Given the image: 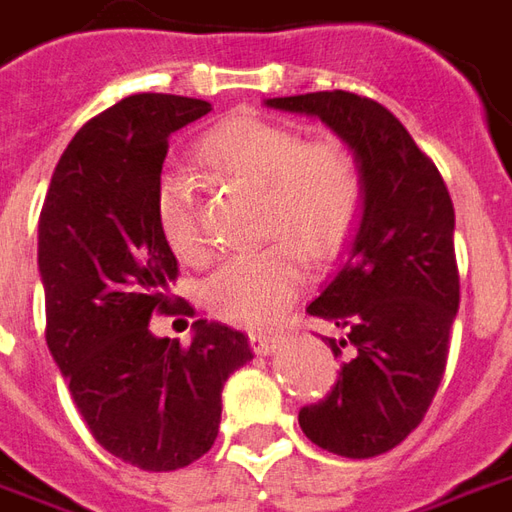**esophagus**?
<instances>
[{
    "label": "esophagus",
    "mask_w": 512,
    "mask_h": 512,
    "mask_svg": "<svg viewBox=\"0 0 512 512\" xmlns=\"http://www.w3.org/2000/svg\"><path fill=\"white\" fill-rule=\"evenodd\" d=\"M249 346H252L255 355H271L280 346V338L277 335H266V332H252L249 335Z\"/></svg>",
    "instance_id": "obj_1"
}]
</instances>
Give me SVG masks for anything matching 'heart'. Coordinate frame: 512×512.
I'll use <instances>...</instances> for the list:
<instances>
[{
  "label": "heart",
  "instance_id": "heart-1",
  "mask_svg": "<svg viewBox=\"0 0 512 512\" xmlns=\"http://www.w3.org/2000/svg\"><path fill=\"white\" fill-rule=\"evenodd\" d=\"M199 160L260 191L257 232L274 238L224 260L205 280L207 310L232 327L263 330L291 307L305 280L296 249L327 260L352 238L363 213V171L335 138L302 141L291 127L235 116L199 141ZM160 238L185 263H205L207 241L196 219L194 182L166 171L155 185Z\"/></svg>",
  "mask_w": 512,
  "mask_h": 512
}]
</instances>
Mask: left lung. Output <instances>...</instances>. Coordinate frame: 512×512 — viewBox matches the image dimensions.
<instances>
[{
    "label": "left lung",
    "mask_w": 512,
    "mask_h": 512,
    "mask_svg": "<svg viewBox=\"0 0 512 512\" xmlns=\"http://www.w3.org/2000/svg\"><path fill=\"white\" fill-rule=\"evenodd\" d=\"M274 110L316 116L355 152L363 213L338 271L307 313L352 346L338 382L299 410V427L332 455L377 457L421 424L449 355L460 305L455 207L441 171L388 107L349 91L266 99Z\"/></svg>",
    "instance_id": "1"
}]
</instances>
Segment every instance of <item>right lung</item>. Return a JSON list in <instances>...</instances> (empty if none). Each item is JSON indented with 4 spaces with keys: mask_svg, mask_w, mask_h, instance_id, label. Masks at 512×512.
<instances>
[{
    "mask_svg": "<svg viewBox=\"0 0 512 512\" xmlns=\"http://www.w3.org/2000/svg\"><path fill=\"white\" fill-rule=\"evenodd\" d=\"M207 113L205 99L171 94L107 107L66 146L38 219L49 352L91 435L144 471L205 455L219 435L221 388L252 360L244 332L216 321L199 318L191 346L149 330L152 313L174 310L177 280L155 185L171 132Z\"/></svg>",
    "mask_w": 512,
    "mask_h": 512,
    "instance_id": "1",
    "label": "right lung"
}]
</instances>
